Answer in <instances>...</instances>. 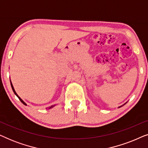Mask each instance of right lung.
I'll return each mask as SVG.
<instances>
[{
    "instance_id": "right-lung-1",
    "label": "right lung",
    "mask_w": 148,
    "mask_h": 148,
    "mask_svg": "<svg viewBox=\"0 0 148 148\" xmlns=\"http://www.w3.org/2000/svg\"><path fill=\"white\" fill-rule=\"evenodd\" d=\"M11 84V87H12V89H13V92H14V93H15V94L16 95V96H17L18 97V98H19V100H21V102L22 103H23V104L24 105H25V106H27V104H25V102H23V100H21V98H20L19 96H18V95L17 94V93H16V92H15V90H14V88H13V85H12V84ZM54 106H52L51 107H50V108H52V107H53Z\"/></svg>"
}]
</instances>
